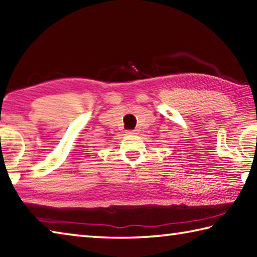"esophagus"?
<instances>
[{"label": "esophagus", "instance_id": "obj_1", "mask_svg": "<svg viewBox=\"0 0 257 257\" xmlns=\"http://www.w3.org/2000/svg\"><path fill=\"white\" fill-rule=\"evenodd\" d=\"M127 134H129V135H136L138 133H137L136 129H133V130H127Z\"/></svg>", "mask_w": 257, "mask_h": 257}]
</instances>
